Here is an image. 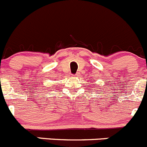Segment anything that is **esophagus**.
I'll list each match as a JSON object with an SVG mask.
<instances>
[{
    "label": "esophagus",
    "instance_id": "obj_1",
    "mask_svg": "<svg viewBox=\"0 0 147 147\" xmlns=\"http://www.w3.org/2000/svg\"><path fill=\"white\" fill-rule=\"evenodd\" d=\"M79 76V74H72V76H74V77H76V76Z\"/></svg>",
    "mask_w": 147,
    "mask_h": 147
}]
</instances>
